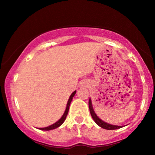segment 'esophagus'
Instances as JSON below:
<instances>
[{"instance_id": "esophagus-1", "label": "esophagus", "mask_w": 155, "mask_h": 155, "mask_svg": "<svg viewBox=\"0 0 155 155\" xmlns=\"http://www.w3.org/2000/svg\"><path fill=\"white\" fill-rule=\"evenodd\" d=\"M83 85H84V84H83Z\"/></svg>"}]
</instances>
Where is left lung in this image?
Wrapping results in <instances>:
<instances>
[{"label":"left lung","instance_id":"left-lung-1","mask_svg":"<svg viewBox=\"0 0 155 155\" xmlns=\"http://www.w3.org/2000/svg\"><path fill=\"white\" fill-rule=\"evenodd\" d=\"M89 108H90V111L91 114V116L93 118V120H94V122L98 125L99 126H100L101 128L107 129V130H116V129H118L122 128L123 126H115V125H111L109 124H107L104 121H103L102 120L100 119L98 116H97V114H95V112L93 109L92 104V101L91 99H89Z\"/></svg>","mask_w":155,"mask_h":155}]
</instances>
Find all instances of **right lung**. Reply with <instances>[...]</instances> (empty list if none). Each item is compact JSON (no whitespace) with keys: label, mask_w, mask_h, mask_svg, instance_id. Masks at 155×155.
I'll use <instances>...</instances> for the list:
<instances>
[{"label":"right lung","mask_w":155,"mask_h":155,"mask_svg":"<svg viewBox=\"0 0 155 155\" xmlns=\"http://www.w3.org/2000/svg\"><path fill=\"white\" fill-rule=\"evenodd\" d=\"M75 93H76V91H75V92H73V93H72L71 96H70L69 99H68V103H67L66 109H65V111L64 112V114H63V115L62 116V117H61L60 119L58 120V121L55 123V124L51 125V126H48V127H45V128H39V130H53V129L58 128L59 126H61V125L63 124V122L65 121V118H66V116L68 115V113L69 107H70V105H71L72 99H73V97L75 96Z\"/></svg>","instance_id":"1"}]
</instances>
